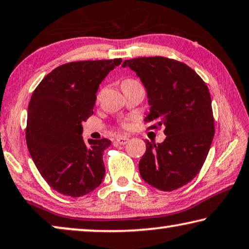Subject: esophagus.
Returning a JSON list of instances; mask_svg holds the SVG:
<instances>
[{
	"instance_id": "esophagus-1",
	"label": "esophagus",
	"mask_w": 249,
	"mask_h": 249,
	"mask_svg": "<svg viewBox=\"0 0 249 249\" xmlns=\"http://www.w3.org/2000/svg\"><path fill=\"white\" fill-rule=\"evenodd\" d=\"M129 141V138L127 137H118L117 138V142L120 144H125Z\"/></svg>"
}]
</instances>
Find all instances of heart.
Segmentation results:
<instances>
[{
  "mask_svg": "<svg viewBox=\"0 0 249 249\" xmlns=\"http://www.w3.org/2000/svg\"><path fill=\"white\" fill-rule=\"evenodd\" d=\"M130 82H135V80H132V79H127V80H124V82H122V85H124V83H130ZM121 127L124 128V129H129V128H130V124H128V122H124V124H121Z\"/></svg>",
  "mask_w": 249,
  "mask_h": 249,
  "instance_id": "obj_1",
  "label": "heart"
}]
</instances>
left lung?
<instances>
[{
  "label": "left lung",
  "instance_id": "left-lung-1",
  "mask_svg": "<svg viewBox=\"0 0 249 249\" xmlns=\"http://www.w3.org/2000/svg\"><path fill=\"white\" fill-rule=\"evenodd\" d=\"M122 67L146 88L150 110L144 121L166 135L161 143L146 140L141 178L162 191L180 188L199 173L215 135L208 87L187 64L163 56L125 60Z\"/></svg>",
  "mask_w": 249,
  "mask_h": 249
}]
</instances>
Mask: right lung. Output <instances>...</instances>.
Here are the masks:
<instances>
[{
  "instance_id": "obj_1",
  "label": "right lung",
  "mask_w": 249,
  "mask_h": 249,
  "mask_svg": "<svg viewBox=\"0 0 249 249\" xmlns=\"http://www.w3.org/2000/svg\"><path fill=\"white\" fill-rule=\"evenodd\" d=\"M121 59L62 64L43 78L28 108L26 144L37 170L58 193L81 197L102 182L108 139L82 138V122L93 114L99 85Z\"/></svg>"
}]
</instances>
